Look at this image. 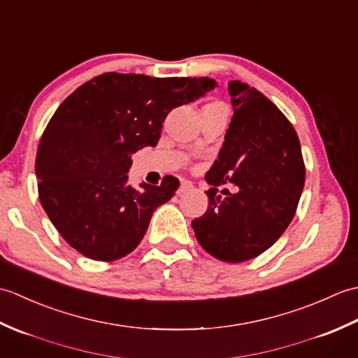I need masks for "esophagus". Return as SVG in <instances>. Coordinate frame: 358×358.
<instances>
[{"instance_id":"34e87169","label":"esophagus","mask_w":358,"mask_h":358,"mask_svg":"<svg viewBox=\"0 0 358 358\" xmlns=\"http://www.w3.org/2000/svg\"><path fill=\"white\" fill-rule=\"evenodd\" d=\"M194 185H192V181H189V180H181V185H180V187H178V194H183V192H186V191H189V189H191Z\"/></svg>"}]
</instances>
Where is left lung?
I'll return each mask as SVG.
<instances>
[{
	"instance_id": "1",
	"label": "left lung",
	"mask_w": 358,
	"mask_h": 358,
	"mask_svg": "<svg viewBox=\"0 0 358 358\" xmlns=\"http://www.w3.org/2000/svg\"><path fill=\"white\" fill-rule=\"evenodd\" d=\"M234 115L218 159L206 173L209 208L192 227L201 248L227 263L263 254L286 231L305 186L299 136L260 90L229 83ZM232 182L235 194L217 186Z\"/></svg>"
}]
</instances>
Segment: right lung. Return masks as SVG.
Returning <instances> with one entry per match:
<instances>
[{"label": "right lung", "instance_id": "1", "mask_svg": "<svg viewBox=\"0 0 358 358\" xmlns=\"http://www.w3.org/2000/svg\"><path fill=\"white\" fill-rule=\"evenodd\" d=\"M217 86L208 77L152 78L108 72L80 86L53 113L38 144L41 206L69 245L96 262L123 258L140 245L158 206L180 181L127 183L131 155L155 148L173 108Z\"/></svg>", "mask_w": 358, "mask_h": 358}]
</instances>
